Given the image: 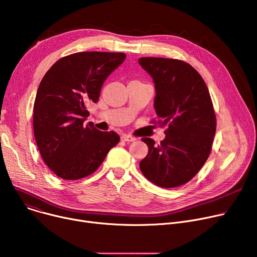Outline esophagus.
Segmentation results:
<instances>
[{
    "label": "esophagus",
    "mask_w": 257,
    "mask_h": 257,
    "mask_svg": "<svg viewBox=\"0 0 257 257\" xmlns=\"http://www.w3.org/2000/svg\"><path fill=\"white\" fill-rule=\"evenodd\" d=\"M120 140L123 142H134V141H136V138L128 136V134H123V136L120 137Z\"/></svg>",
    "instance_id": "esophagus-1"
}]
</instances>
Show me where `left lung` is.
Listing matches in <instances>:
<instances>
[{
    "label": "left lung",
    "instance_id": "1",
    "mask_svg": "<svg viewBox=\"0 0 257 257\" xmlns=\"http://www.w3.org/2000/svg\"><path fill=\"white\" fill-rule=\"evenodd\" d=\"M139 63L154 81L158 123L169 126L160 145L142 139L149 152L140 168L152 183L177 187L196 176L210 154L217 126L210 94L200 74L182 60L142 57Z\"/></svg>",
    "mask_w": 257,
    "mask_h": 257
}]
</instances>
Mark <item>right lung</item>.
I'll return each mask as SVG.
<instances>
[{"label": "right lung", "instance_id": "1", "mask_svg": "<svg viewBox=\"0 0 257 257\" xmlns=\"http://www.w3.org/2000/svg\"><path fill=\"white\" fill-rule=\"evenodd\" d=\"M126 58L124 53L80 52L60 58L40 81L33 107V130L45 164L65 180L92 174L118 141L114 131L103 132L89 115L106 78Z\"/></svg>", "mask_w": 257, "mask_h": 257}]
</instances>
